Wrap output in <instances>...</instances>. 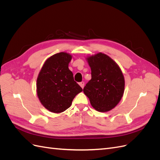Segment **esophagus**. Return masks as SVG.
I'll list each match as a JSON object with an SVG mask.
<instances>
[{"mask_svg": "<svg viewBox=\"0 0 160 160\" xmlns=\"http://www.w3.org/2000/svg\"><path fill=\"white\" fill-rule=\"evenodd\" d=\"M79 85L82 88H84V85H85V82H83V81L81 82V83H79Z\"/></svg>", "mask_w": 160, "mask_h": 160, "instance_id": "obj_1", "label": "esophagus"}]
</instances>
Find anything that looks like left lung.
I'll list each match as a JSON object with an SVG mask.
<instances>
[{"label":"left lung","instance_id":"obj_1","mask_svg":"<svg viewBox=\"0 0 160 160\" xmlns=\"http://www.w3.org/2000/svg\"><path fill=\"white\" fill-rule=\"evenodd\" d=\"M87 59L91 67V79L84 87V93L97 111H110L118 104L124 93L122 72L112 59L102 52Z\"/></svg>","mask_w":160,"mask_h":160}]
</instances>
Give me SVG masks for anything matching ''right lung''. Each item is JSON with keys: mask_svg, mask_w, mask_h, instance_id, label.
<instances>
[{"mask_svg": "<svg viewBox=\"0 0 160 160\" xmlns=\"http://www.w3.org/2000/svg\"><path fill=\"white\" fill-rule=\"evenodd\" d=\"M70 54L61 52L47 59L38 75L37 92L44 107L52 113L68 109L75 97L83 91L69 69Z\"/></svg>", "mask_w": 160, "mask_h": 160, "instance_id": "1", "label": "right lung"}]
</instances>
